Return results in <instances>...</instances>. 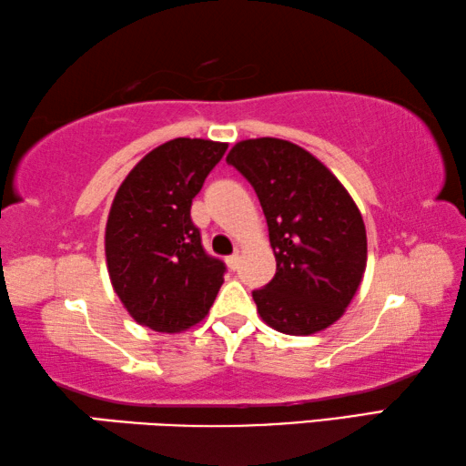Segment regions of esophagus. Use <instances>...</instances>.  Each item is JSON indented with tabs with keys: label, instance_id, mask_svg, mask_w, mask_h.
<instances>
[{
	"label": "esophagus",
	"instance_id": "1",
	"mask_svg": "<svg viewBox=\"0 0 466 466\" xmlns=\"http://www.w3.org/2000/svg\"><path fill=\"white\" fill-rule=\"evenodd\" d=\"M238 261H240V255H238V253H234V255L228 257V259H226V265H228V268H230L232 271H236V269H238Z\"/></svg>",
	"mask_w": 466,
	"mask_h": 466
}]
</instances>
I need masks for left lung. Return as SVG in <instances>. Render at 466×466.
I'll return each mask as SVG.
<instances>
[{
  "instance_id": "1",
  "label": "left lung",
  "mask_w": 466,
  "mask_h": 466,
  "mask_svg": "<svg viewBox=\"0 0 466 466\" xmlns=\"http://www.w3.org/2000/svg\"><path fill=\"white\" fill-rule=\"evenodd\" d=\"M226 161L259 197L276 255V276L253 290L261 319L290 336L329 328L350 305L367 265L365 224L349 190L290 140H240Z\"/></svg>"
}]
</instances>
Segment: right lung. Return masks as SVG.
Instances as JSON below:
<instances>
[{
    "instance_id": "add662e5",
    "label": "right lung",
    "mask_w": 466,
    "mask_h": 466,
    "mask_svg": "<svg viewBox=\"0 0 466 466\" xmlns=\"http://www.w3.org/2000/svg\"><path fill=\"white\" fill-rule=\"evenodd\" d=\"M226 143L174 138L155 147L120 184L106 226L112 286L140 326L178 334L205 319L226 265L207 255L190 205Z\"/></svg>"
}]
</instances>
